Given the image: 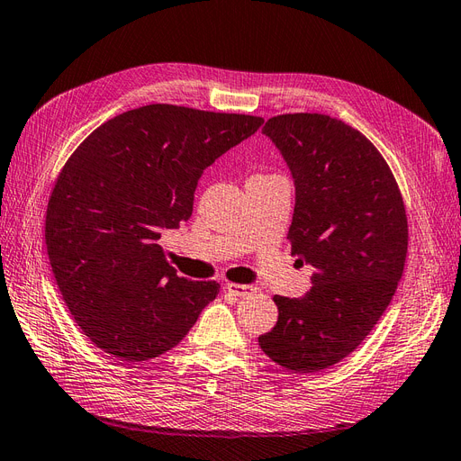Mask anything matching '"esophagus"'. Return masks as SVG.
Wrapping results in <instances>:
<instances>
[{
	"instance_id": "esophagus-1",
	"label": "esophagus",
	"mask_w": 461,
	"mask_h": 461,
	"mask_svg": "<svg viewBox=\"0 0 461 461\" xmlns=\"http://www.w3.org/2000/svg\"><path fill=\"white\" fill-rule=\"evenodd\" d=\"M226 290H228L230 294H233V296L245 298V296H249V294H253L257 288H255V286H249V285H233V282H228Z\"/></svg>"
}]
</instances>
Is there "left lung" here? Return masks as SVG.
<instances>
[{
    "instance_id": "obj_1",
    "label": "left lung",
    "mask_w": 461,
    "mask_h": 461,
    "mask_svg": "<svg viewBox=\"0 0 461 461\" xmlns=\"http://www.w3.org/2000/svg\"><path fill=\"white\" fill-rule=\"evenodd\" d=\"M263 134L296 186L292 255L315 273L305 296L273 298L278 321L258 345L282 368L312 374L348 357L380 321L403 275L407 214L382 153L343 121L280 114Z\"/></svg>"
}]
</instances>
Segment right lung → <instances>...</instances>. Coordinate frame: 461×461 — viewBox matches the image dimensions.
<instances>
[{"instance_id": "add662e5", "label": "right lung", "mask_w": 461, "mask_h": 461, "mask_svg": "<svg viewBox=\"0 0 461 461\" xmlns=\"http://www.w3.org/2000/svg\"><path fill=\"white\" fill-rule=\"evenodd\" d=\"M261 116L146 104L81 141L46 208V249L69 313L126 362L183 340L216 300L214 280L176 276L159 238L193 214L204 169L261 128Z\"/></svg>"}]
</instances>
